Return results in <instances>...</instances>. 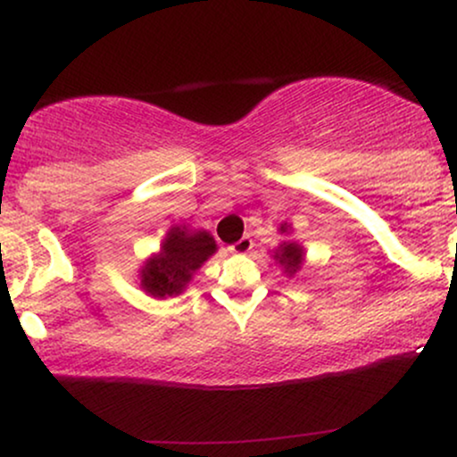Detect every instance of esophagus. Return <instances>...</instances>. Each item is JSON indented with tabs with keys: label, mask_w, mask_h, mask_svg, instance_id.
<instances>
[{
	"label": "esophagus",
	"mask_w": 457,
	"mask_h": 457,
	"mask_svg": "<svg viewBox=\"0 0 457 457\" xmlns=\"http://www.w3.org/2000/svg\"><path fill=\"white\" fill-rule=\"evenodd\" d=\"M251 249H253V240H251L249 236H243L238 243H234L232 246H229V251H232V253H249Z\"/></svg>",
	"instance_id": "34e87169"
}]
</instances>
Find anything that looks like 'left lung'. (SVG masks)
<instances>
[{"instance_id": "1", "label": "left lung", "mask_w": 457, "mask_h": 457, "mask_svg": "<svg viewBox=\"0 0 457 457\" xmlns=\"http://www.w3.org/2000/svg\"><path fill=\"white\" fill-rule=\"evenodd\" d=\"M281 234L287 232L290 229V225L287 223H281ZM279 264L283 266V270L287 272L290 277H295L298 270H301V264L303 260H305V251H303V246L298 243H292V240H287V243H281L279 246L275 249V255H272Z\"/></svg>"}]
</instances>
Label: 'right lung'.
Instances as JSON below:
<instances>
[{
  "instance_id": "add662e5",
  "label": "right lung",
  "mask_w": 457,
  "mask_h": 457,
  "mask_svg": "<svg viewBox=\"0 0 457 457\" xmlns=\"http://www.w3.org/2000/svg\"><path fill=\"white\" fill-rule=\"evenodd\" d=\"M214 251L217 243L211 232H193L187 225H174L162 240L159 253L145 260L139 269L141 287L154 298L180 295Z\"/></svg>"
}]
</instances>
